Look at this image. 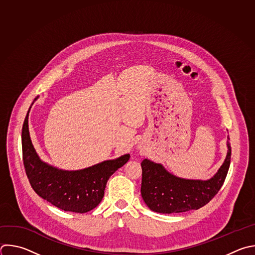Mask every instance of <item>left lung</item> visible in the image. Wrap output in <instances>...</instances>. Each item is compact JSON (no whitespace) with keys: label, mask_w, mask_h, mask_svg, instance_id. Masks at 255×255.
Returning <instances> with one entry per match:
<instances>
[{"label":"left lung","mask_w":255,"mask_h":255,"mask_svg":"<svg viewBox=\"0 0 255 255\" xmlns=\"http://www.w3.org/2000/svg\"><path fill=\"white\" fill-rule=\"evenodd\" d=\"M227 139V154L224 162L217 172L207 180L175 176L167 171L161 163L144 159L141 163V195L149 209L170 214L197 210L206 205L220 190L228 172L231 146L228 136Z\"/></svg>","instance_id":"1"}]
</instances>
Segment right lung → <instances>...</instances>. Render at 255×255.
<instances>
[{"instance_id":"obj_1","label":"right lung","mask_w":255,"mask_h":255,"mask_svg":"<svg viewBox=\"0 0 255 255\" xmlns=\"http://www.w3.org/2000/svg\"><path fill=\"white\" fill-rule=\"evenodd\" d=\"M32 105L22 128L23 161L32 188L40 197L64 211L85 213L94 209L104 196L108 179L128 162L130 155L124 154L80 170H63L44 162L30 137L28 119Z\"/></svg>"}]
</instances>
